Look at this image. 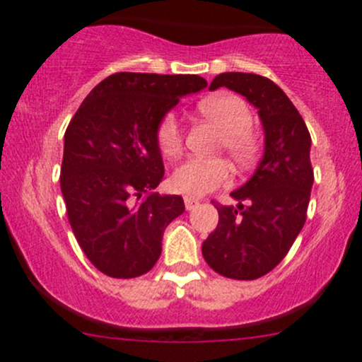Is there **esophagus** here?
Segmentation results:
<instances>
[{"label": "esophagus", "instance_id": "esophagus-1", "mask_svg": "<svg viewBox=\"0 0 362 362\" xmlns=\"http://www.w3.org/2000/svg\"><path fill=\"white\" fill-rule=\"evenodd\" d=\"M197 206H199V200L192 199V197H185V207H186V211L195 209Z\"/></svg>", "mask_w": 362, "mask_h": 362}]
</instances>
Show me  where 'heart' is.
Segmentation results:
<instances>
[{"label": "heart", "instance_id": "heart-1", "mask_svg": "<svg viewBox=\"0 0 362 362\" xmlns=\"http://www.w3.org/2000/svg\"><path fill=\"white\" fill-rule=\"evenodd\" d=\"M199 110L223 132L220 148L227 151L235 165L246 167L257 158L260 142L252 132L253 116L245 100L235 95L211 96L199 103ZM156 142L165 156H176L181 153L182 128L174 114H167L158 124ZM227 181L228 165L220 158H189L170 176L174 192L186 197H202L223 186Z\"/></svg>", "mask_w": 362, "mask_h": 362}]
</instances>
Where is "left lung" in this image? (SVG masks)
Listing matches in <instances>:
<instances>
[{"label": "left lung", "mask_w": 362, "mask_h": 362, "mask_svg": "<svg viewBox=\"0 0 362 362\" xmlns=\"http://www.w3.org/2000/svg\"><path fill=\"white\" fill-rule=\"evenodd\" d=\"M221 86L259 109L266 148L255 174L230 193L238 206H216L218 227L202 243V255L221 276L257 280L285 259L306 221L311 137L294 103L267 77L227 71L209 89Z\"/></svg>", "instance_id": "8db88e82"}]
</instances>
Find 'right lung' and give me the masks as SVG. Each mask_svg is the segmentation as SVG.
Returning <instances> with one entry per match:
<instances>
[{
  "label": "right lung",
  "mask_w": 362,
  "mask_h": 362,
  "mask_svg": "<svg viewBox=\"0 0 362 362\" xmlns=\"http://www.w3.org/2000/svg\"><path fill=\"white\" fill-rule=\"evenodd\" d=\"M206 86L199 75L119 71L71 117L61 193L78 246L107 276L137 278L160 259L163 232L185 202L155 192L165 173L156 130L181 96Z\"/></svg>",
  "instance_id": "right-lung-1"
}]
</instances>
